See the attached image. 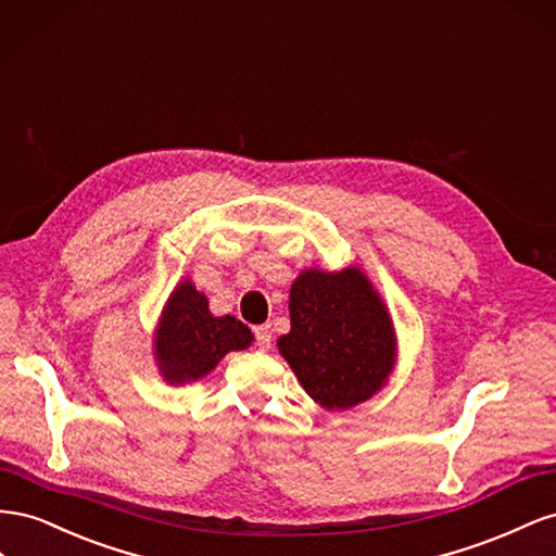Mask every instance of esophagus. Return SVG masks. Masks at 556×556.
Wrapping results in <instances>:
<instances>
[{
    "label": "esophagus",
    "instance_id": "obj_1",
    "mask_svg": "<svg viewBox=\"0 0 556 556\" xmlns=\"http://www.w3.org/2000/svg\"><path fill=\"white\" fill-rule=\"evenodd\" d=\"M253 340H256V346L261 352H267L269 344H273V332H269V326H258L253 330Z\"/></svg>",
    "mask_w": 556,
    "mask_h": 556
}]
</instances>
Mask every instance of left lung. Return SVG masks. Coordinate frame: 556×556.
Wrapping results in <instances>:
<instances>
[{
	"mask_svg": "<svg viewBox=\"0 0 556 556\" xmlns=\"http://www.w3.org/2000/svg\"><path fill=\"white\" fill-rule=\"evenodd\" d=\"M291 332L279 338L316 403L346 409L368 401L393 368L391 319L361 269H307L291 287Z\"/></svg>",
	"mask_w": 556,
	"mask_h": 556,
	"instance_id": "left-lung-1",
	"label": "left lung"
}]
</instances>
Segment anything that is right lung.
I'll use <instances>...</instances> for the list:
<instances>
[{
  "mask_svg": "<svg viewBox=\"0 0 556 556\" xmlns=\"http://www.w3.org/2000/svg\"><path fill=\"white\" fill-rule=\"evenodd\" d=\"M251 330L235 316H212L207 298L181 283L172 293L155 336V356L167 382H188L207 375L228 352L247 349Z\"/></svg>",
  "mask_w": 556,
  "mask_h": 556,
  "instance_id": "obj_1",
  "label": "right lung"
}]
</instances>
